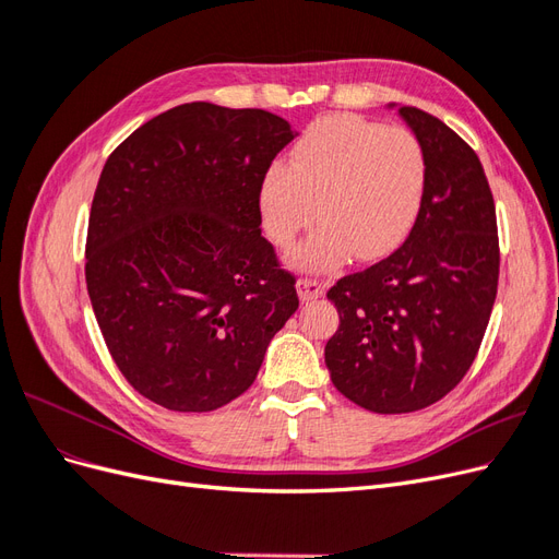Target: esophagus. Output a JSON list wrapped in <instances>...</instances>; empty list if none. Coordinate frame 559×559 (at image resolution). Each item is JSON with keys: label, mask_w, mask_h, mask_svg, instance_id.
<instances>
[{"label": "esophagus", "mask_w": 559, "mask_h": 559, "mask_svg": "<svg viewBox=\"0 0 559 559\" xmlns=\"http://www.w3.org/2000/svg\"><path fill=\"white\" fill-rule=\"evenodd\" d=\"M296 289H298V296H300V300H314V298H319V296H324V284L321 282H317V280H298L296 282Z\"/></svg>", "instance_id": "34e87169"}]
</instances>
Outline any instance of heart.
<instances>
[{
  "label": "heart",
  "mask_w": 559,
  "mask_h": 559,
  "mask_svg": "<svg viewBox=\"0 0 559 559\" xmlns=\"http://www.w3.org/2000/svg\"><path fill=\"white\" fill-rule=\"evenodd\" d=\"M427 186L425 151L413 132L337 114L314 121L259 183L267 238L289 249L314 222L321 226L296 253L312 273H331L349 253L376 261L411 233Z\"/></svg>",
  "instance_id": "b5f03b06"
}]
</instances>
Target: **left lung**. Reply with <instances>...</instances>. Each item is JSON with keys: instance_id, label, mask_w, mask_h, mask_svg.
Segmentation results:
<instances>
[{"instance_id": "left-lung-1", "label": "left lung", "mask_w": 559, "mask_h": 559, "mask_svg": "<svg viewBox=\"0 0 559 559\" xmlns=\"http://www.w3.org/2000/svg\"><path fill=\"white\" fill-rule=\"evenodd\" d=\"M389 109L425 151V198L392 257L329 289L341 326L324 361L343 396L399 415L441 401L476 359L497 298L499 240L476 151L427 111Z\"/></svg>"}]
</instances>
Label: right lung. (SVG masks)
Segmentation results:
<instances>
[{"label":"right lung","mask_w":559,"mask_h":559,"mask_svg":"<svg viewBox=\"0 0 559 559\" xmlns=\"http://www.w3.org/2000/svg\"><path fill=\"white\" fill-rule=\"evenodd\" d=\"M294 138L270 111L191 103L151 118L105 163L86 242L91 306L123 378L167 411L210 413L245 394L298 310L257 202Z\"/></svg>","instance_id":"obj_1"}]
</instances>
